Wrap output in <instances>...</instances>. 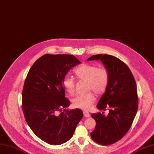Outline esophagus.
<instances>
[{
    "mask_svg": "<svg viewBox=\"0 0 154 154\" xmlns=\"http://www.w3.org/2000/svg\"><path fill=\"white\" fill-rule=\"evenodd\" d=\"M83 113H84V117L88 118V117H89V116H90L89 112H88L87 111H83Z\"/></svg>",
    "mask_w": 154,
    "mask_h": 154,
    "instance_id": "34e87169",
    "label": "esophagus"
}]
</instances>
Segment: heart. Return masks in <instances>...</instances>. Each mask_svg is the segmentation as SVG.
<instances>
[{
	"mask_svg": "<svg viewBox=\"0 0 154 154\" xmlns=\"http://www.w3.org/2000/svg\"><path fill=\"white\" fill-rule=\"evenodd\" d=\"M74 73L79 81H87V89L93 91L97 95H102L108 88L110 75L108 70L99 68L96 65L82 63L74 70ZM63 86L70 95L75 91V82L70 77H65L63 80ZM96 101L94 94L89 92L84 94H79L72 99L73 106L77 108L89 109Z\"/></svg>",
	"mask_w": 154,
	"mask_h": 154,
	"instance_id": "obj_1",
	"label": "heart"
}]
</instances>
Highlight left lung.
I'll use <instances>...</instances> for the list:
<instances>
[{
    "instance_id": "obj_1",
    "label": "left lung",
    "mask_w": 154,
    "mask_h": 154,
    "mask_svg": "<svg viewBox=\"0 0 154 154\" xmlns=\"http://www.w3.org/2000/svg\"><path fill=\"white\" fill-rule=\"evenodd\" d=\"M100 60L108 70L110 80L108 88L97 105L100 110H109L92 114L96 122L91 137L102 145L115 143L128 131L136 116L138 98L134 77L128 66L119 58L109 55H94L88 60Z\"/></svg>"
}]
</instances>
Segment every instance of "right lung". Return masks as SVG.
Wrapping results in <instances>:
<instances>
[{
	"mask_svg": "<svg viewBox=\"0 0 154 154\" xmlns=\"http://www.w3.org/2000/svg\"><path fill=\"white\" fill-rule=\"evenodd\" d=\"M81 63L73 55L46 54L32 65L25 79L22 92L25 119L35 134L50 145L67 142L83 117L81 109H66L70 102L62 84L67 72Z\"/></svg>",
	"mask_w": 154,
	"mask_h": 154,
	"instance_id": "1",
	"label": "right lung"
}]
</instances>
